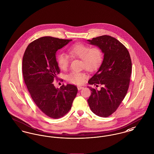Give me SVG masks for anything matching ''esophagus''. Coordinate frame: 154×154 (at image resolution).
<instances>
[{"label":"esophagus","mask_w":154,"mask_h":154,"mask_svg":"<svg viewBox=\"0 0 154 154\" xmlns=\"http://www.w3.org/2000/svg\"><path fill=\"white\" fill-rule=\"evenodd\" d=\"M83 88V86H78V89L79 91V90H81Z\"/></svg>","instance_id":"1"}]
</instances>
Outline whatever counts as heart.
<instances>
[{"label": "heart", "instance_id": "b5f03b06", "mask_svg": "<svg viewBox=\"0 0 154 154\" xmlns=\"http://www.w3.org/2000/svg\"><path fill=\"white\" fill-rule=\"evenodd\" d=\"M68 54L71 57L82 60V66L89 71L97 69L102 64L104 54L102 49L98 47L91 46L83 44L75 43L67 49ZM56 60L59 68L65 71L69 66V58L64 53H59L56 57ZM66 79L71 83L76 85L82 84L86 78V75L82 72L72 71L66 76Z\"/></svg>", "mask_w": 154, "mask_h": 154}]
</instances>
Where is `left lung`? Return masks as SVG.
<instances>
[{
  "mask_svg": "<svg viewBox=\"0 0 154 154\" xmlns=\"http://www.w3.org/2000/svg\"><path fill=\"white\" fill-rule=\"evenodd\" d=\"M88 41L100 47L104 53L102 64L88 82L102 88L98 91L89 87L92 93L88 102L93 113L107 117L116 111L127 93L132 72L131 57L123 44L111 36L104 35Z\"/></svg>",
  "mask_w": 154,
  "mask_h": 154,
  "instance_id": "left-lung-1",
  "label": "left lung"
}]
</instances>
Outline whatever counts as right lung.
Segmentation results:
<instances>
[{
	"label": "right lung",
	"mask_w": 154,
	"mask_h": 154,
	"mask_svg": "<svg viewBox=\"0 0 154 154\" xmlns=\"http://www.w3.org/2000/svg\"><path fill=\"white\" fill-rule=\"evenodd\" d=\"M72 40L43 37L31 42L23 57V78L31 98L42 113L59 119L69 112L78 92L71 84L60 89L53 84L60 70L55 53Z\"/></svg>",
	"instance_id": "1"
}]
</instances>
